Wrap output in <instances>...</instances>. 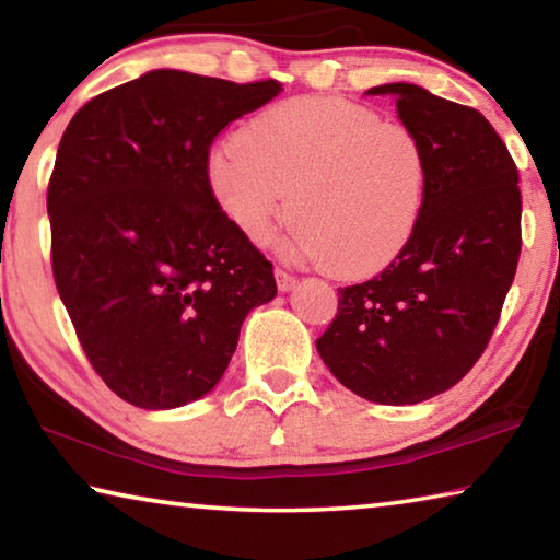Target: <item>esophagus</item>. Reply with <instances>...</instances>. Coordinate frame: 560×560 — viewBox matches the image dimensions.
I'll return each mask as SVG.
<instances>
[{"mask_svg": "<svg viewBox=\"0 0 560 560\" xmlns=\"http://www.w3.org/2000/svg\"><path fill=\"white\" fill-rule=\"evenodd\" d=\"M273 277H277V287H279V291H291L293 287H296V277H293V273H289L287 269H277L273 271Z\"/></svg>", "mask_w": 560, "mask_h": 560, "instance_id": "1", "label": "esophagus"}]
</instances>
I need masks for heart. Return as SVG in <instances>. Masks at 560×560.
Returning a JSON list of instances; mask_svg holds the SVG:
<instances>
[{"label":"heart","instance_id":"heart-1","mask_svg":"<svg viewBox=\"0 0 560 560\" xmlns=\"http://www.w3.org/2000/svg\"><path fill=\"white\" fill-rule=\"evenodd\" d=\"M210 187L254 244L271 240L289 207L293 254L355 279L387 267L410 242L428 153L410 126L358 103L291 98L212 150Z\"/></svg>","mask_w":560,"mask_h":560}]
</instances>
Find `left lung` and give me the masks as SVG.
Wrapping results in <instances>:
<instances>
[{"mask_svg":"<svg viewBox=\"0 0 560 560\" xmlns=\"http://www.w3.org/2000/svg\"><path fill=\"white\" fill-rule=\"evenodd\" d=\"M428 153V192L410 242L363 283L338 289V314L316 340L355 395L415 405L450 390L485 353L521 254L518 170L479 110L387 83Z\"/></svg>","mask_w":560,"mask_h":560,"instance_id":"8db88e82","label":"left lung"}]
</instances>
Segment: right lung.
<instances>
[{
    "mask_svg": "<svg viewBox=\"0 0 560 560\" xmlns=\"http://www.w3.org/2000/svg\"><path fill=\"white\" fill-rule=\"evenodd\" d=\"M281 83L158 69L91 98L56 153L46 195L51 269L103 383L145 410L212 390L271 261L210 187V148Z\"/></svg>",
    "mask_w": 560,
    "mask_h": 560,
    "instance_id": "obj_1",
    "label": "right lung"
}]
</instances>
